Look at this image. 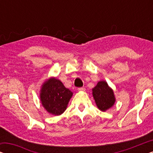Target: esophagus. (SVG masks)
Segmentation results:
<instances>
[{"instance_id": "obj_1", "label": "esophagus", "mask_w": 153, "mask_h": 153, "mask_svg": "<svg viewBox=\"0 0 153 153\" xmlns=\"http://www.w3.org/2000/svg\"><path fill=\"white\" fill-rule=\"evenodd\" d=\"M85 90V88L84 87H81V88H78L79 91H84Z\"/></svg>"}]
</instances>
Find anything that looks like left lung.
Returning <instances> with one entry per match:
<instances>
[{"mask_svg": "<svg viewBox=\"0 0 153 153\" xmlns=\"http://www.w3.org/2000/svg\"><path fill=\"white\" fill-rule=\"evenodd\" d=\"M93 95L97 107L102 111L111 107L116 101L113 90L104 81H99L93 88Z\"/></svg>", "mask_w": 153, "mask_h": 153, "instance_id": "1", "label": "left lung"}]
</instances>
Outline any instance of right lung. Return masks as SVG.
<instances>
[{
    "label": "right lung",
    "mask_w": 153,
    "mask_h": 153,
    "mask_svg": "<svg viewBox=\"0 0 153 153\" xmlns=\"http://www.w3.org/2000/svg\"><path fill=\"white\" fill-rule=\"evenodd\" d=\"M72 92L66 88L60 80L51 78L44 83L41 90L42 104L49 114L58 116L66 110Z\"/></svg>",
    "instance_id": "obj_1"
}]
</instances>
